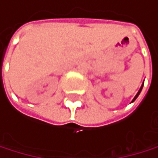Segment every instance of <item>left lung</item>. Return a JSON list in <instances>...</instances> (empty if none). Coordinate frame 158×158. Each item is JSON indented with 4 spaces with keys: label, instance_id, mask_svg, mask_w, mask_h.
<instances>
[{
    "label": "left lung",
    "instance_id": "1",
    "mask_svg": "<svg viewBox=\"0 0 158 158\" xmlns=\"http://www.w3.org/2000/svg\"><path fill=\"white\" fill-rule=\"evenodd\" d=\"M143 84H144V82L142 83V85H141V87H140V89H139V90H138V92H137V94L135 95V98H133V100H132V102H134V101H135V99L137 98V97L139 96V94H140V92H141V90H142V87H143Z\"/></svg>",
    "mask_w": 158,
    "mask_h": 158
}]
</instances>
